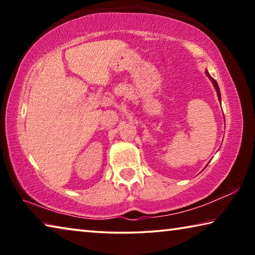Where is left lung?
Instances as JSON below:
<instances>
[{"label": "left lung", "mask_w": 255, "mask_h": 255, "mask_svg": "<svg viewBox=\"0 0 255 255\" xmlns=\"http://www.w3.org/2000/svg\"><path fill=\"white\" fill-rule=\"evenodd\" d=\"M206 74H207V76L209 77V79L211 80V82H213V84H214V86H215V89H216V91H217V96H218V99H219V101H221V92H219V88H218V84H217V82H216L213 77H211L210 75H209V73L206 71Z\"/></svg>", "instance_id": "obj_1"}]
</instances>
